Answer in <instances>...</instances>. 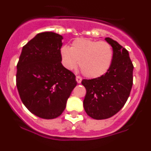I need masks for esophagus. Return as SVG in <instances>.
<instances>
[{
	"label": "esophagus",
	"mask_w": 151,
	"mask_h": 151,
	"mask_svg": "<svg viewBox=\"0 0 151 151\" xmlns=\"http://www.w3.org/2000/svg\"><path fill=\"white\" fill-rule=\"evenodd\" d=\"M76 81H77V82H78V83H81L82 79L81 77H79V76H77V77H76Z\"/></svg>",
	"instance_id": "34e87169"
}]
</instances>
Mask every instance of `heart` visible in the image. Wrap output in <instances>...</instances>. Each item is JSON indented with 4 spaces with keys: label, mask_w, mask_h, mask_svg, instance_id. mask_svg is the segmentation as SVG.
Returning <instances> with one entry per match:
<instances>
[{
    "label": "heart",
    "mask_w": 151,
    "mask_h": 151,
    "mask_svg": "<svg viewBox=\"0 0 151 151\" xmlns=\"http://www.w3.org/2000/svg\"><path fill=\"white\" fill-rule=\"evenodd\" d=\"M60 60L64 68L71 70L78 66L86 78H98L108 71L114 59V50L106 41L78 38L71 47H61Z\"/></svg>",
    "instance_id": "obj_1"
}]
</instances>
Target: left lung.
Masks as SVG:
<instances>
[{"label":"left lung","instance_id":"8db88e82","mask_svg":"<svg viewBox=\"0 0 151 151\" xmlns=\"http://www.w3.org/2000/svg\"><path fill=\"white\" fill-rule=\"evenodd\" d=\"M114 50L108 71L98 78L82 81L87 93L83 107L88 116L96 120L111 117L125 104L133 85L134 65L128 51L110 37L105 38Z\"/></svg>","mask_w":151,"mask_h":151}]
</instances>
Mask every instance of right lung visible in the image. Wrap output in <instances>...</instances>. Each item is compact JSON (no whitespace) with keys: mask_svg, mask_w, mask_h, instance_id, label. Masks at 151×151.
Returning a JSON list of instances; mask_svg holds the SVG:
<instances>
[{"mask_svg":"<svg viewBox=\"0 0 151 151\" xmlns=\"http://www.w3.org/2000/svg\"><path fill=\"white\" fill-rule=\"evenodd\" d=\"M62 39L54 32L37 34L23 47L17 64L16 83L21 101L40 118L60 116L77 85L75 75L61 64Z\"/></svg>","mask_w":151,"mask_h":151,"instance_id":"right-lung-1","label":"right lung"}]
</instances>
